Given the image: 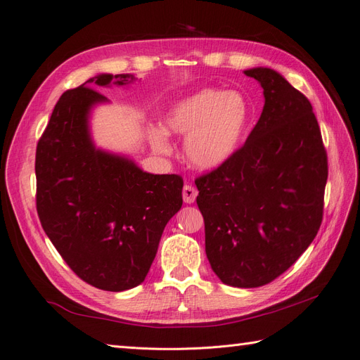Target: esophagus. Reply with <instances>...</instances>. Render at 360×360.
Instances as JSON below:
<instances>
[{"label": "esophagus", "instance_id": "esophagus-1", "mask_svg": "<svg viewBox=\"0 0 360 360\" xmlns=\"http://www.w3.org/2000/svg\"><path fill=\"white\" fill-rule=\"evenodd\" d=\"M197 195H198L197 189L191 186V184H184V188H183V201L184 202L192 204L195 200H197Z\"/></svg>", "mask_w": 360, "mask_h": 360}]
</instances>
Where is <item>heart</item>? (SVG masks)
<instances>
[{
    "instance_id": "obj_1",
    "label": "heart",
    "mask_w": 360,
    "mask_h": 360,
    "mask_svg": "<svg viewBox=\"0 0 360 360\" xmlns=\"http://www.w3.org/2000/svg\"><path fill=\"white\" fill-rule=\"evenodd\" d=\"M249 110L234 91L201 90L174 105L163 120V129L150 134L159 153H169V135L184 136L183 155L191 167L214 169L230 159L240 144Z\"/></svg>"
}]
</instances>
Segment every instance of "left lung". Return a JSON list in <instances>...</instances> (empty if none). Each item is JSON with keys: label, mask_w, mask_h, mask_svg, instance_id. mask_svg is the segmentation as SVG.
Masks as SVG:
<instances>
[{"label": "left lung", "mask_w": 360, "mask_h": 360, "mask_svg": "<svg viewBox=\"0 0 360 360\" xmlns=\"http://www.w3.org/2000/svg\"><path fill=\"white\" fill-rule=\"evenodd\" d=\"M264 106L242 148L195 180L205 254L224 284L266 285L308 249L323 221L328 155L311 102L274 69L245 70Z\"/></svg>", "instance_id": "1"}]
</instances>
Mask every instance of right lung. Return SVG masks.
<instances>
[{"mask_svg": "<svg viewBox=\"0 0 360 360\" xmlns=\"http://www.w3.org/2000/svg\"><path fill=\"white\" fill-rule=\"evenodd\" d=\"M135 79L101 73L63 93L36 150L43 230L76 275L105 291L130 290L146 279L163 228L183 204L180 176L146 172L91 139V108L108 102L93 86Z\"/></svg>", "mask_w": 360, "mask_h": 360, "instance_id": "add662e5", "label": "right lung"}]
</instances>
